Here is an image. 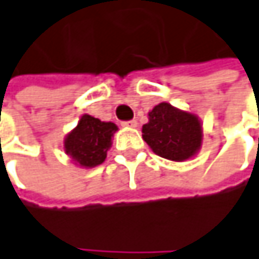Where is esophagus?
<instances>
[{
    "label": "esophagus",
    "mask_w": 259,
    "mask_h": 259,
    "mask_svg": "<svg viewBox=\"0 0 259 259\" xmlns=\"http://www.w3.org/2000/svg\"><path fill=\"white\" fill-rule=\"evenodd\" d=\"M121 126H123V127H132V129H135V127H138V121H136V120L124 121V123H121Z\"/></svg>",
    "instance_id": "obj_1"
}]
</instances>
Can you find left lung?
Instances as JSON below:
<instances>
[{"label": "left lung", "mask_w": 259, "mask_h": 259, "mask_svg": "<svg viewBox=\"0 0 259 259\" xmlns=\"http://www.w3.org/2000/svg\"><path fill=\"white\" fill-rule=\"evenodd\" d=\"M142 138L154 154L170 161H185L201 148L203 123L197 114L161 102L148 112Z\"/></svg>", "instance_id": "8db88e82"}]
</instances>
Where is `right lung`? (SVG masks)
<instances>
[{
  "label": "right lung",
  "mask_w": 259,
  "mask_h": 259,
  "mask_svg": "<svg viewBox=\"0 0 259 259\" xmlns=\"http://www.w3.org/2000/svg\"><path fill=\"white\" fill-rule=\"evenodd\" d=\"M117 130L118 127L112 121H101L89 114H82L78 124L63 139L65 154L78 167H96L105 161Z\"/></svg>",
  "instance_id": "obj_1"
}]
</instances>
